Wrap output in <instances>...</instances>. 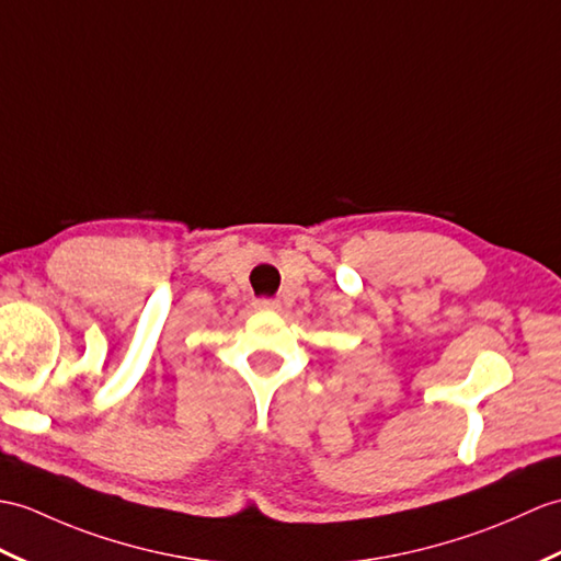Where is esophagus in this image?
<instances>
[{"instance_id": "34e87169", "label": "esophagus", "mask_w": 561, "mask_h": 561, "mask_svg": "<svg viewBox=\"0 0 561 561\" xmlns=\"http://www.w3.org/2000/svg\"><path fill=\"white\" fill-rule=\"evenodd\" d=\"M255 308L257 310H282V304L277 301V298H257Z\"/></svg>"}]
</instances>
